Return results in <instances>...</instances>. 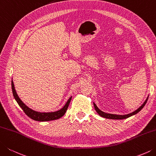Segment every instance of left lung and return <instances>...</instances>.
Listing matches in <instances>:
<instances>
[{
	"label": "left lung",
	"mask_w": 156,
	"mask_h": 156,
	"mask_svg": "<svg viewBox=\"0 0 156 156\" xmlns=\"http://www.w3.org/2000/svg\"><path fill=\"white\" fill-rule=\"evenodd\" d=\"M148 100V97L146 99V101L144 102V103L140 106V107L136 109V111H134V112L131 113H129L127 115H115V114H111V113H105L103 111H102L101 110H100L99 108L97 107V106L96 105L95 103H94V108H95V110L96 111V112L98 113V114L99 115H101V117H103L105 118H107V119H126L128 118V117H130L132 115H134L136 114L139 112V111L142 109V108L144 107V106L145 105L147 101Z\"/></svg>",
	"instance_id": "1"
}]
</instances>
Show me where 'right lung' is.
I'll return each mask as SVG.
<instances>
[{"label": "right lung", "mask_w": 156, "mask_h": 156, "mask_svg": "<svg viewBox=\"0 0 156 156\" xmlns=\"http://www.w3.org/2000/svg\"><path fill=\"white\" fill-rule=\"evenodd\" d=\"M11 87H12V92L13 94L15 99L17 101V104L20 105V107L22 108L23 112L26 113V115L30 117L31 119L35 120V121H39V122H48L51 121V120H55L60 118L62 117L64 114H65L67 108L69 107V105L70 104V102L71 101L72 97L68 100V101L66 102V105L64 106L63 108H62L61 109L58 110L55 112H51V113H41L37 112L34 110H32L31 108L28 107L23 102L20 100L19 98L18 95L17 94V92L16 90H15L14 84L13 80L11 81Z\"/></svg>", "instance_id": "add662e5"}]
</instances>
